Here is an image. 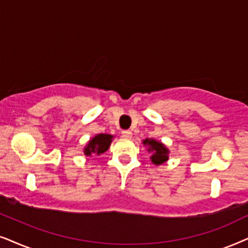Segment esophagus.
Masks as SVG:
<instances>
[{
	"instance_id": "1",
	"label": "esophagus",
	"mask_w": 248,
	"mask_h": 248,
	"mask_svg": "<svg viewBox=\"0 0 248 248\" xmlns=\"http://www.w3.org/2000/svg\"><path fill=\"white\" fill-rule=\"evenodd\" d=\"M121 135H122V137H124V138H131V136H133V133H131L130 130H122Z\"/></svg>"
}]
</instances>
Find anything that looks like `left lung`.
Wrapping results in <instances>:
<instances>
[{"label": "left lung", "mask_w": 248, "mask_h": 248, "mask_svg": "<svg viewBox=\"0 0 248 248\" xmlns=\"http://www.w3.org/2000/svg\"><path fill=\"white\" fill-rule=\"evenodd\" d=\"M144 144L148 145V151L152 152V162L154 164H162L168 160V150L163 144L154 140H145Z\"/></svg>", "instance_id": "left-lung-1"}]
</instances>
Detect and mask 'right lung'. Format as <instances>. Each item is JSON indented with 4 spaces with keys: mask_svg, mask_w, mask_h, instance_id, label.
<instances>
[{
    "mask_svg": "<svg viewBox=\"0 0 248 248\" xmlns=\"http://www.w3.org/2000/svg\"><path fill=\"white\" fill-rule=\"evenodd\" d=\"M111 140H112L111 135H108V134L97 135V136H95L93 140L88 143V146L85 148V154L91 155L92 153H96L97 155H100L101 153H104V152L108 148V146H110Z\"/></svg>",
    "mask_w": 248,
    "mask_h": 248,
    "instance_id": "add662e5",
    "label": "right lung"
}]
</instances>
